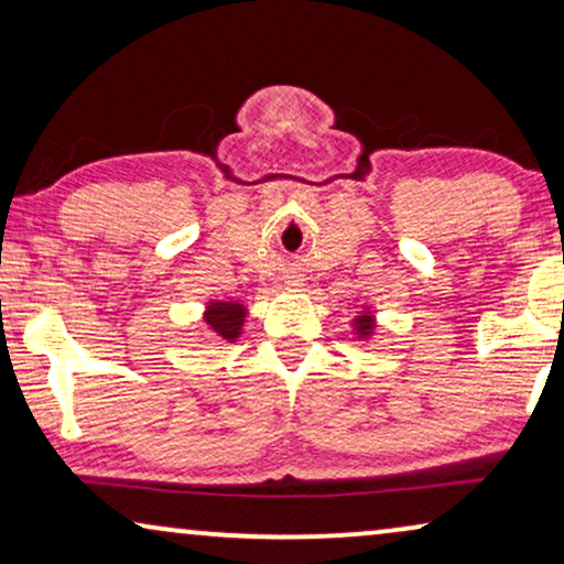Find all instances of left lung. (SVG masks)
I'll return each mask as SVG.
<instances>
[{"label":"left lung","mask_w":564,"mask_h":564,"mask_svg":"<svg viewBox=\"0 0 564 564\" xmlns=\"http://www.w3.org/2000/svg\"><path fill=\"white\" fill-rule=\"evenodd\" d=\"M372 328H375L372 315H369V313L359 315V318H357V330H359V334H361V336H369V334H372Z\"/></svg>","instance_id":"1"}]
</instances>
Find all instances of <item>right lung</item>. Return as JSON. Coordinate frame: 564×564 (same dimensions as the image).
<instances>
[{
	"label": "right lung",
	"mask_w": 564,
	"mask_h": 564,
	"mask_svg": "<svg viewBox=\"0 0 564 564\" xmlns=\"http://www.w3.org/2000/svg\"><path fill=\"white\" fill-rule=\"evenodd\" d=\"M243 318L246 307L238 303H210L205 313L207 326H210L220 338H228V341H234V338L241 334Z\"/></svg>",
	"instance_id": "add662e5"
}]
</instances>
